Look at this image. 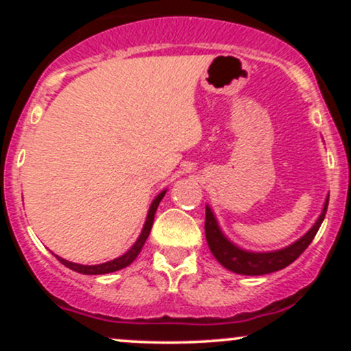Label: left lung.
<instances>
[{"instance_id": "left-lung-1", "label": "left lung", "mask_w": 351, "mask_h": 351, "mask_svg": "<svg viewBox=\"0 0 351 351\" xmlns=\"http://www.w3.org/2000/svg\"><path fill=\"white\" fill-rule=\"evenodd\" d=\"M327 206L328 199L325 201L324 211H322L320 217H318L317 223L313 224V228L310 229L307 234L297 241V243L289 245V247L280 249V251L276 252H245L243 249L236 247L234 244L229 243L226 237L223 236L211 209L206 208L204 231H206L208 245L211 249L213 256L217 259V263L236 274H243V276H264V274L280 271V269L291 265L308 247L317 231L320 229L322 221H324L325 213H327Z\"/></svg>"}]
</instances>
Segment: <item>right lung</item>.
<instances>
[{"label": "right lung", "mask_w": 351, "mask_h": 351, "mask_svg": "<svg viewBox=\"0 0 351 351\" xmlns=\"http://www.w3.org/2000/svg\"><path fill=\"white\" fill-rule=\"evenodd\" d=\"M165 196V191L160 193L158 196H156L155 201L152 203L150 206V211H148V216H147V223H145L143 226V231L142 234H140L138 241L132 245V249L128 252H125L123 256H120L119 259H114L110 261V263H106V264H99V265H80V264H74V263H69V261L62 259V257H58L60 261V264H64L66 267L72 269V271L79 272V274H86V276H99V274H108V272H115V271H120V269L127 267V265H130L136 259V256H138L140 251H142L145 241H147L148 234H150L152 231V226H153V219H155V213H156V208H158L160 201L163 199Z\"/></svg>", "instance_id": "right-lung-1"}]
</instances>
